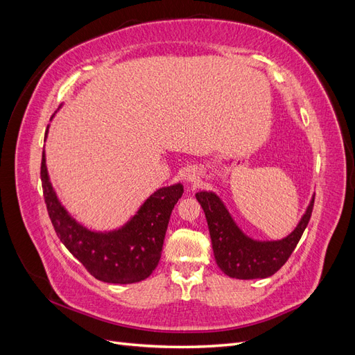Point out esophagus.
<instances>
[{
  "label": "esophagus",
  "mask_w": 355,
  "mask_h": 355,
  "mask_svg": "<svg viewBox=\"0 0 355 355\" xmlns=\"http://www.w3.org/2000/svg\"><path fill=\"white\" fill-rule=\"evenodd\" d=\"M184 179L187 180V184H197V182L200 180V176H198L196 168H187Z\"/></svg>",
  "instance_id": "esophagus-1"
}]
</instances>
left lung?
Instances as JSON below:
<instances>
[{
	"label": "left lung",
	"mask_w": 355,
	"mask_h": 355,
	"mask_svg": "<svg viewBox=\"0 0 355 355\" xmlns=\"http://www.w3.org/2000/svg\"><path fill=\"white\" fill-rule=\"evenodd\" d=\"M196 197L206 214L218 266L223 274L239 280L266 278L280 270L302 237L314 207L313 197L304 216L287 237L262 241L250 239L240 230L227 206L213 191H200Z\"/></svg>",
	"instance_id": "8db88e82"
}]
</instances>
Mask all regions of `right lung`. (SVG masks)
<instances>
[{
	"mask_svg": "<svg viewBox=\"0 0 355 355\" xmlns=\"http://www.w3.org/2000/svg\"><path fill=\"white\" fill-rule=\"evenodd\" d=\"M41 182L58 237L94 278L103 283L132 284L153 274L163 250L171 210L184 194V185L157 189L121 228L102 232L85 228L62 206L50 182L46 153H42Z\"/></svg>",
	"mask_w": 355,
	"mask_h": 355,
	"instance_id": "obj_1",
	"label": "right lung"
}]
</instances>
